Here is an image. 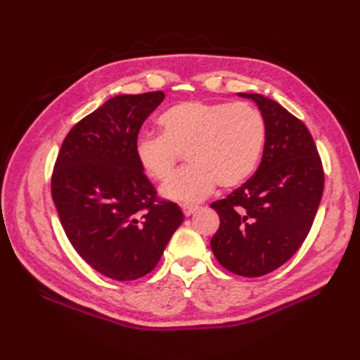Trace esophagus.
Returning a JSON list of instances; mask_svg holds the SVG:
<instances>
[{
  "label": "esophagus",
  "mask_w": 360,
  "mask_h": 360,
  "mask_svg": "<svg viewBox=\"0 0 360 360\" xmlns=\"http://www.w3.org/2000/svg\"><path fill=\"white\" fill-rule=\"evenodd\" d=\"M200 209V205H193V204H182V212H184L186 217L193 215V213Z\"/></svg>",
  "instance_id": "1"
}]
</instances>
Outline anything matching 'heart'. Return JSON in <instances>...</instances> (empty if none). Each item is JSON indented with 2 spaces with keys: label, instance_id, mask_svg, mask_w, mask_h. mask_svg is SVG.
<instances>
[{
  "label": "heart",
  "instance_id": "b5f03b06",
  "mask_svg": "<svg viewBox=\"0 0 360 360\" xmlns=\"http://www.w3.org/2000/svg\"><path fill=\"white\" fill-rule=\"evenodd\" d=\"M158 125L160 136L137 139V164L153 181L165 182L184 153L188 165L162 188L165 198L184 202L204 200L217 184H243L266 142L262 112L244 102H182L160 114Z\"/></svg>",
  "mask_w": 360,
  "mask_h": 360
}]
</instances>
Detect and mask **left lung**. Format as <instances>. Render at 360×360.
Instances as JSON below:
<instances>
[{"label": "left lung", "mask_w": 360, "mask_h": 360, "mask_svg": "<svg viewBox=\"0 0 360 360\" xmlns=\"http://www.w3.org/2000/svg\"><path fill=\"white\" fill-rule=\"evenodd\" d=\"M266 142L258 170L224 200L210 204L219 227L210 248L219 264L241 277H262L285 264L314 223L325 173L316 142L300 119L259 94Z\"/></svg>", "instance_id": "8db88e82"}]
</instances>
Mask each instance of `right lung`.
Masks as SVG:
<instances>
[{"label":"right lung","instance_id":"obj_1","mask_svg":"<svg viewBox=\"0 0 360 360\" xmlns=\"http://www.w3.org/2000/svg\"><path fill=\"white\" fill-rule=\"evenodd\" d=\"M162 91L116 96L66 134L51 178L60 223L77 254L117 281L155 269L176 229L179 205L160 200L134 147Z\"/></svg>","mask_w":360,"mask_h":360}]
</instances>
